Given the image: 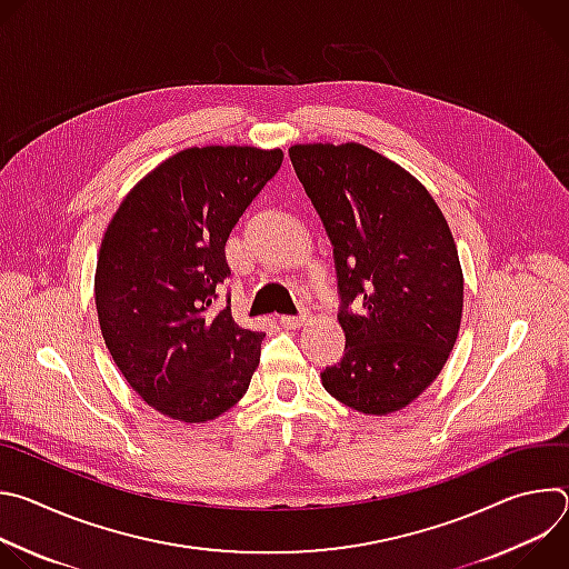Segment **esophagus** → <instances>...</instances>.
<instances>
[{"mask_svg":"<svg viewBox=\"0 0 569 569\" xmlns=\"http://www.w3.org/2000/svg\"><path fill=\"white\" fill-rule=\"evenodd\" d=\"M306 317H308L306 312H301V315H283L281 323H283L286 329H299V327H303V323L308 321Z\"/></svg>","mask_w":569,"mask_h":569,"instance_id":"esophagus-1","label":"esophagus"}]
</instances>
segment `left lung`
<instances>
[{"label": "left lung", "mask_w": 569, "mask_h": 569, "mask_svg": "<svg viewBox=\"0 0 569 569\" xmlns=\"http://www.w3.org/2000/svg\"><path fill=\"white\" fill-rule=\"evenodd\" d=\"M288 154L338 270L347 347L321 385L351 410L396 412L439 376L459 333L463 277L450 227L421 182L367 146L299 143Z\"/></svg>", "instance_id": "left-lung-1"}]
</instances>
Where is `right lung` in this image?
I'll list each match as a JSON object with an SVG mask.
<instances>
[{
    "label": "right lung",
    "mask_w": 569,
    "mask_h": 569,
    "mask_svg": "<svg viewBox=\"0 0 569 569\" xmlns=\"http://www.w3.org/2000/svg\"><path fill=\"white\" fill-rule=\"evenodd\" d=\"M281 150L187 148L121 202L101 242L97 310L130 387L184 423L220 417L246 396L266 333L216 308L231 268L227 238L281 169Z\"/></svg>",
    "instance_id": "obj_1"
}]
</instances>
